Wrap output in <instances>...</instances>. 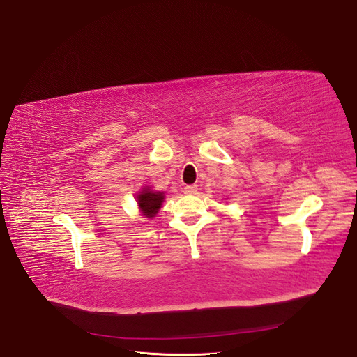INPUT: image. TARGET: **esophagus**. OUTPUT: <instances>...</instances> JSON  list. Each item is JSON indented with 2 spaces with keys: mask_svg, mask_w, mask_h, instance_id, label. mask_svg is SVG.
Wrapping results in <instances>:
<instances>
[{
  "mask_svg": "<svg viewBox=\"0 0 357 357\" xmlns=\"http://www.w3.org/2000/svg\"><path fill=\"white\" fill-rule=\"evenodd\" d=\"M197 185H186L185 188H183V192L185 194H190V195H192V194H195L197 192Z\"/></svg>",
  "mask_w": 357,
  "mask_h": 357,
  "instance_id": "34e87169",
  "label": "esophagus"
}]
</instances>
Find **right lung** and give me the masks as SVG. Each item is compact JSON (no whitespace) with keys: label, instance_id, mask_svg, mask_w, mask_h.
<instances>
[{"label":"right lung","instance_id":"1","mask_svg":"<svg viewBox=\"0 0 357 357\" xmlns=\"http://www.w3.org/2000/svg\"><path fill=\"white\" fill-rule=\"evenodd\" d=\"M136 201L140 215L146 218H153L162 208V204L165 201V192L153 191L152 186H143L136 195Z\"/></svg>","mask_w":357,"mask_h":357}]
</instances>
